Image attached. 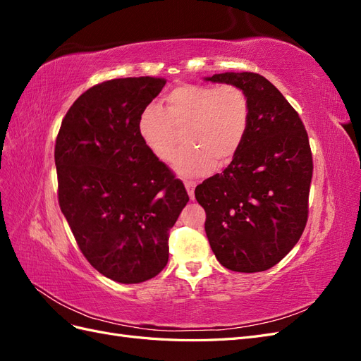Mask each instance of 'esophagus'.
<instances>
[{"label":"esophagus","instance_id":"34e87169","mask_svg":"<svg viewBox=\"0 0 361 361\" xmlns=\"http://www.w3.org/2000/svg\"><path fill=\"white\" fill-rule=\"evenodd\" d=\"M185 188H187V192L190 195V199L194 200V188H195V182L192 180H185Z\"/></svg>","mask_w":361,"mask_h":361}]
</instances>
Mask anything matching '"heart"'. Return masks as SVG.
<instances>
[{
	"instance_id": "1",
	"label": "heart",
	"mask_w": 361,
	"mask_h": 361,
	"mask_svg": "<svg viewBox=\"0 0 361 361\" xmlns=\"http://www.w3.org/2000/svg\"><path fill=\"white\" fill-rule=\"evenodd\" d=\"M166 110L149 104L138 116V134L147 149L161 161H169L182 141H187L174 158L182 176L197 178L211 173L218 162H231L241 150L248 134L251 105L247 93L233 84H182L166 97Z\"/></svg>"
}]
</instances>
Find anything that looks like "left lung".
Instances as JSON below:
<instances>
[{"label": "left lung", "instance_id": "8db88e82", "mask_svg": "<svg viewBox=\"0 0 361 361\" xmlns=\"http://www.w3.org/2000/svg\"><path fill=\"white\" fill-rule=\"evenodd\" d=\"M204 80L241 87L251 105L239 154L195 188L206 236L224 268L265 271L289 253L307 223L313 173L307 130L285 96L259 73L226 72Z\"/></svg>", "mask_w": 361, "mask_h": 361}]
</instances>
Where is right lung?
I'll return each instance as SVG.
<instances>
[{
    "label": "right lung",
    "mask_w": 361,
    "mask_h": 361,
    "mask_svg": "<svg viewBox=\"0 0 361 361\" xmlns=\"http://www.w3.org/2000/svg\"><path fill=\"white\" fill-rule=\"evenodd\" d=\"M164 78L90 87L64 116L56 158L59 203L81 253L102 276L141 283L169 262V232L190 197L138 134Z\"/></svg>",
    "instance_id": "1"
}]
</instances>
